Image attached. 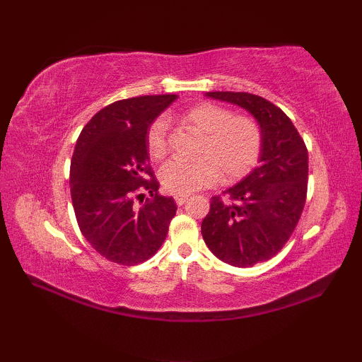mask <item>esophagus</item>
I'll use <instances>...</instances> for the list:
<instances>
[{"mask_svg":"<svg viewBox=\"0 0 362 362\" xmlns=\"http://www.w3.org/2000/svg\"><path fill=\"white\" fill-rule=\"evenodd\" d=\"M187 201H188V196H175V204L179 206L185 204Z\"/></svg>","mask_w":362,"mask_h":362,"instance_id":"34e87169","label":"esophagus"}]
</instances>
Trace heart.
<instances>
[{"label": "heart", "mask_w": 362, "mask_h": 362, "mask_svg": "<svg viewBox=\"0 0 362 362\" xmlns=\"http://www.w3.org/2000/svg\"><path fill=\"white\" fill-rule=\"evenodd\" d=\"M183 119L201 132L202 141L193 161L171 160L161 166L160 182L173 194H191L219 180L241 179L255 166L261 152V129L255 119L233 115L226 107L202 103L183 115ZM146 146L152 160L168 153V121L160 117L146 134Z\"/></svg>", "instance_id": "heart-1"}]
</instances>
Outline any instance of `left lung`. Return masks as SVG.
Segmentation results:
<instances>
[{"instance_id":"1","label":"left lung","mask_w":362,"mask_h":362,"mask_svg":"<svg viewBox=\"0 0 362 362\" xmlns=\"http://www.w3.org/2000/svg\"><path fill=\"white\" fill-rule=\"evenodd\" d=\"M209 98L252 113L261 129L259 165L222 196L211 197L202 236L221 261L250 267L275 257L303 211L308 188V149L281 109L243 91H209Z\"/></svg>"}]
</instances>
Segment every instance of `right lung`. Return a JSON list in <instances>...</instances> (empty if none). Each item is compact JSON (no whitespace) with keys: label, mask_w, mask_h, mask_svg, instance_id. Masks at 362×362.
Segmentation results:
<instances>
[{"label":"right lung","mask_w":362,"mask_h":362,"mask_svg":"<svg viewBox=\"0 0 362 362\" xmlns=\"http://www.w3.org/2000/svg\"><path fill=\"white\" fill-rule=\"evenodd\" d=\"M175 95L121 99L99 110L76 141L71 201L83 238L113 263L134 266L156 255L175 216L173 197L158 194L146 134ZM149 192L152 199L144 200ZM135 200L145 204L138 207Z\"/></svg>","instance_id":"add662e5"}]
</instances>
